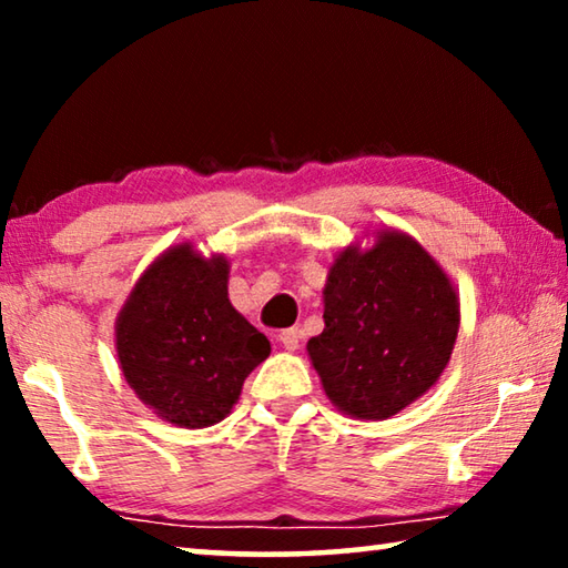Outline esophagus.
<instances>
[{
	"mask_svg": "<svg viewBox=\"0 0 568 568\" xmlns=\"http://www.w3.org/2000/svg\"><path fill=\"white\" fill-rule=\"evenodd\" d=\"M277 341H281V345L285 351H297L301 348V331L297 328H287V331H281V335H277Z\"/></svg>",
	"mask_w": 568,
	"mask_h": 568,
	"instance_id": "obj_1",
	"label": "esophagus"
}]
</instances>
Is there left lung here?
Wrapping results in <instances>:
<instances>
[{
	"mask_svg": "<svg viewBox=\"0 0 568 568\" xmlns=\"http://www.w3.org/2000/svg\"><path fill=\"white\" fill-rule=\"evenodd\" d=\"M338 250L307 358L343 416L386 420L444 376L460 325L454 281L416 237L381 227Z\"/></svg>",
	"mask_w": 568,
	"mask_h": 568,
	"instance_id": "obj_1",
	"label": "left lung"
}]
</instances>
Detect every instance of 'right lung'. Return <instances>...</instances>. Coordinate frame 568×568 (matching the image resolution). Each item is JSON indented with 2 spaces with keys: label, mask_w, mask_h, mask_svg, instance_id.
I'll return each mask as SVG.
<instances>
[{
  "label": "right lung",
  "mask_w": 568,
  "mask_h": 568,
  "mask_svg": "<svg viewBox=\"0 0 568 568\" xmlns=\"http://www.w3.org/2000/svg\"><path fill=\"white\" fill-rule=\"evenodd\" d=\"M230 261L185 240L152 261L114 321L128 386L162 420L207 428L223 420L271 341L227 297Z\"/></svg>",
  "instance_id": "right-lung-1"
}]
</instances>
